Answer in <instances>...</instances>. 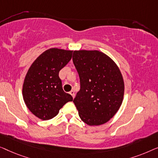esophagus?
I'll return each instance as SVG.
<instances>
[{
    "instance_id": "esophagus-1",
    "label": "esophagus",
    "mask_w": 158,
    "mask_h": 158,
    "mask_svg": "<svg viewBox=\"0 0 158 158\" xmlns=\"http://www.w3.org/2000/svg\"><path fill=\"white\" fill-rule=\"evenodd\" d=\"M69 94H70L71 95H72L73 98H74V97H75V94H74V91H73V90L71 91V92H69Z\"/></svg>"
}]
</instances>
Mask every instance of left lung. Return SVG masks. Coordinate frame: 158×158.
Segmentation results:
<instances>
[{
    "label": "left lung",
    "instance_id": "1",
    "mask_svg": "<svg viewBox=\"0 0 158 158\" xmlns=\"http://www.w3.org/2000/svg\"><path fill=\"white\" fill-rule=\"evenodd\" d=\"M72 59L81 86L73 101L79 117L90 126L107 123L123 101L124 84L119 67L97 50L74 51Z\"/></svg>",
    "mask_w": 158,
    "mask_h": 158
}]
</instances>
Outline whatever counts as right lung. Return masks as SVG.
I'll use <instances>...</instances> for the list:
<instances>
[{
  "label": "right lung",
  "mask_w": 158,
  "mask_h": 158,
  "mask_svg": "<svg viewBox=\"0 0 158 158\" xmlns=\"http://www.w3.org/2000/svg\"><path fill=\"white\" fill-rule=\"evenodd\" d=\"M73 51L52 48L42 53L28 69L23 84V98L28 110L38 118L48 120L73 100L62 89L59 71L69 63Z\"/></svg>",
  "instance_id": "add662e5"
}]
</instances>
